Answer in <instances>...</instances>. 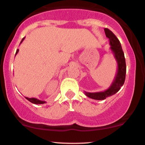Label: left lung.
<instances>
[{
	"instance_id": "8db88e82",
	"label": "left lung",
	"mask_w": 145,
	"mask_h": 145,
	"mask_svg": "<svg viewBox=\"0 0 145 145\" xmlns=\"http://www.w3.org/2000/svg\"><path fill=\"white\" fill-rule=\"evenodd\" d=\"M104 31L106 37L109 39V44L110 45V49L112 52L117 63V70H116V74L112 84L109 86L108 89L105 90L104 91L95 93H89L84 91V94L86 96L91 99H96V100H104L108 97L116 93L120 90L121 86L123 85L125 80V59L124 53L120 41L117 39L115 35L108 29H104Z\"/></svg>"
}]
</instances>
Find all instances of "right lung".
Here are the masks:
<instances>
[{"mask_svg": "<svg viewBox=\"0 0 145 145\" xmlns=\"http://www.w3.org/2000/svg\"><path fill=\"white\" fill-rule=\"evenodd\" d=\"M24 39H25V37H24L22 39L20 44H22V41H24ZM18 52H19V49H18L17 50H16V55L18 54ZM26 97V99H27V100H29V101H31V103H33V104H45V103H46V101H45L39 100V99H37V98H34V97L29 98V97Z\"/></svg>", "mask_w": 145, "mask_h": 145, "instance_id": "obj_1", "label": "right lung"}]
</instances>
